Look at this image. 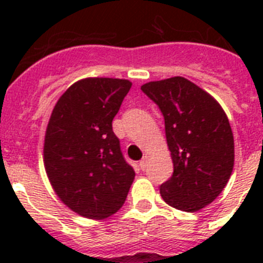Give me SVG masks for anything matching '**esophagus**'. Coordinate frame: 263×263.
Returning a JSON list of instances; mask_svg holds the SVG:
<instances>
[{
  "mask_svg": "<svg viewBox=\"0 0 263 263\" xmlns=\"http://www.w3.org/2000/svg\"><path fill=\"white\" fill-rule=\"evenodd\" d=\"M147 164H148V157L147 155H145V157L141 159V162H139V167H141V170H146L147 168Z\"/></svg>",
  "mask_w": 263,
  "mask_h": 263,
  "instance_id": "1",
  "label": "esophagus"
}]
</instances>
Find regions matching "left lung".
I'll use <instances>...</instances> for the list:
<instances>
[{"label":"left lung","instance_id":"8db88e82","mask_svg":"<svg viewBox=\"0 0 263 263\" xmlns=\"http://www.w3.org/2000/svg\"><path fill=\"white\" fill-rule=\"evenodd\" d=\"M164 118L174 163L173 176L160 184L168 205L196 212L221 194L234 164L231 125L220 104L180 76L141 87Z\"/></svg>","mask_w":263,"mask_h":263}]
</instances>
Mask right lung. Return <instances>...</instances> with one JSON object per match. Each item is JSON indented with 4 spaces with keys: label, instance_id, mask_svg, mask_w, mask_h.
Instances as JSON below:
<instances>
[{
    "label": "right lung",
    "instance_id": "1",
    "mask_svg": "<svg viewBox=\"0 0 263 263\" xmlns=\"http://www.w3.org/2000/svg\"><path fill=\"white\" fill-rule=\"evenodd\" d=\"M132 83L88 78L58 100L45 138V167L53 191L73 212L101 220L117 212L133 183L111 121Z\"/></svg>",
    "mask_w": 263,
    "mask_h": 263
}]
</instances>
